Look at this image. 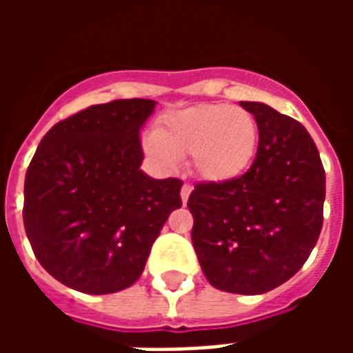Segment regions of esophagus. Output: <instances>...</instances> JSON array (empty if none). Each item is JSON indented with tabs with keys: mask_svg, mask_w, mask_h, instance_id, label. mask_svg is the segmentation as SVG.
<instances>
[{
	"mask_svg": "<svg viewBox=\"0 0 353 353\" xmlns=\"http://www.w3.org/2000/svg\"><path fill=\"white\" fill-rule=\"evenodd\" d=\"M191 191H192V185L185 183L183 187H181V200H183V204L189 200V196H191Z\"/></svg>",
	"mask_w": 353,
	"mask_h": 353,
	"instance_id": "esophagus-1",
	"label": "esophagus"
}]
</instances>
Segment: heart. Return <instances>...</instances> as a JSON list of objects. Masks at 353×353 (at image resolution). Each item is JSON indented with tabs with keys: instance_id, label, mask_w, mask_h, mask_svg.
<instances>
[{
	"instance_id": "b5f03b06",
	"label": "heart",
	"mask_w": 353,
	"mask_h": 353,
	"mask_svg": "<svg viewBox=\"0 0 353 353\" xmlns=\"http://www.w3.org/2000/svg\"><path fill=\"white\" fill-rule=\"evenodd\" d=\"M157 166L174 170L189 154L191 170L202 179L223 183L248 172L259 147V126L244 108L200 103L164 117L143 139Z\"/></svg>"
}]
</instances>
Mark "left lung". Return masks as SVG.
Masks as SVG:
<instances>
[{"instance_id": "8db88e82", "label": "left lung", "mask_w": 353, "mask_h": 353, "mask_svg": "<svg viewBox=\"0 0 353 353\" xmlns=\"http://www.w3.org/2000/svg\"><path fill=\"white\" fill-rule=\"evenodd\" d=\"M259 126L244 176L199 183L187 206L192 245L206 280L238 295H261L295 276L323 225L325 170L303 124L261 101H240Z\"/></svg>"}]
</instances>
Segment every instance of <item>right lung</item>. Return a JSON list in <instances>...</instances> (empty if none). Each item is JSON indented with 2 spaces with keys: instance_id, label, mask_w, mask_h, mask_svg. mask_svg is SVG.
Segmentation results:
<instances>
[{
  "instance_id": "1",
  "label": "right lung",
  "mask_w": 353,
  "mask_h": 353,
  "mask_svg": "<svg viewBox=\"0 0 353 353\" xmlns=\"http://www.w3.org/2000/svg\"><path fill=\"white\" fill-rule=\"evenodd\" d=\"M154 105L134 98L83 109L45 134L28 166V240L68 288L88 295L130 288L168 215L181 208L183 181L139 168V130Z\"/></svg>"
}]
</instances>
